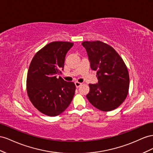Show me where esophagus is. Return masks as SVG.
Masks as SVG:
<instances>
[{
	"instance_id": "obj_1",
	"label": "esophagus",
	"mask_w": 153,
	"mask_h": 153,
	"mask_svg": "<svg viewBox=\"0 0 153 153\" xmlns=\"http://www.w3.org/2000/svg\"><path fill=\"white\" fill-rule=\"evenodd\" d=\"M82 85V83L79 82H75V85L76 86V88H79V87Z\"/></svg>"
}]
</instances>
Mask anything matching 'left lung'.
Instances as JSON below:
<instances>
[{"label":"left lung","mask_w":153,"mask_h":153,"mask_svg":"<svg viewBox=\"0 0 153 153\" xmlns=\"http://www.w3.org/2000/svg\"><path fill=\"white\" fill-rule=\"evenodd\" d=\"M90 67L97 71L98 82L90 84L86 97L103 111L115 110L124 102L129 90V77L123 59L112 47L100 41L82 42Z\"/></svg>","instance_id":"1"}]
</instances>
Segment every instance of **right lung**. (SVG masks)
Returning a JSON list of instances; mask_svg holds the SVG:
<instances>
[{"label": "right lung", "instance_id": "obj_1", "mask_svg": "<svg viewBox=\"0 0 153 153\" xmlns=\"http://www.w3.org/2000/svg\"><path fill=\"white\" fill-rule=\"evenodd\" d=\"M74 43L53 42L34 55L27 77V91L38 111L50 117L63 113L72 101L76 86L57 76L63 70L65 56Z\"/></svg>", "mask_w": 153, "mask_h": 153}]
</instances>
